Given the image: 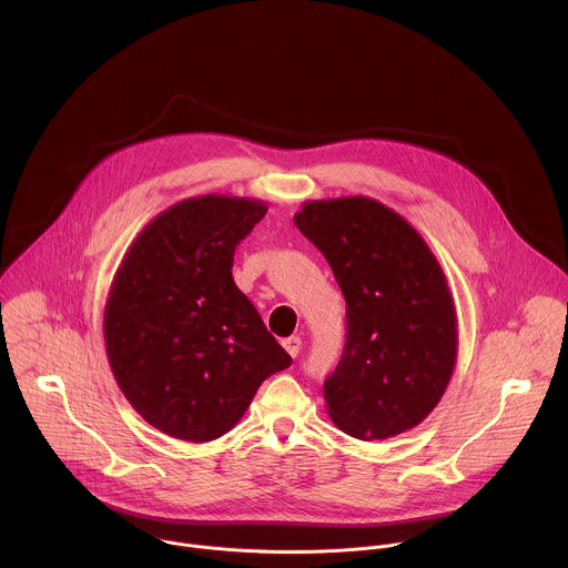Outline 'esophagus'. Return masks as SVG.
<instances>
[{
  "label": "esophagus",
  "instance_id": "esophagus-1",
  "mask_svg": "<svg viewBox=\"0 0 568 568\" xmlns=\"http://www.w3.org/2000/svg\"><path fill=\"white\" fill-rule=\"evenodd\" d=\"M283 348L287 351L290 357H296L301 353V337H287L283 339Z\"/></svg>",
  "mask_w": 568,
  "mask_h": 568
}]
</instances>
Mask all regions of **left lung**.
I'll use <instances>...</instances> for the list:
<instances>
[{"instance_id":"left-lung-1","label":"left lung","mask_w":568,"mask_h":568,"mask_svg":"<svg viewBox=\"0 0 568 568\" xmlns=\"http://www.w3.org/2000/svg\"><path fill=\"white\" fill-rule=\"evenodd\" d=\"M346 298V346L323 382L326 412L353 438L418 427L440 402L458 353L447 278L423 235L364 195L312 200L294 215Z\"/></svg>"}]
</instances>
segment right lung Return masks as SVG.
Wrapping results in <instances>:
<instances>
[{
	"mask_svg": "<svg viewBox=\"0 0 568 568\" xmlns=\"http://www.w3.org/2000/svg\"><path fill=\"white\" fill-rule=\"evenodd\" d=\"M252 197H189L152 217L125 252L103 314L108 362L154 429L209 443L292 364L231 276L240 240L265 217Z\"/></svg>",
	"mask_w": 568,
	"mask_h": 568,
	"instance_id": "right-lung-1",
	"label": "right lung"
}]
</instances>
